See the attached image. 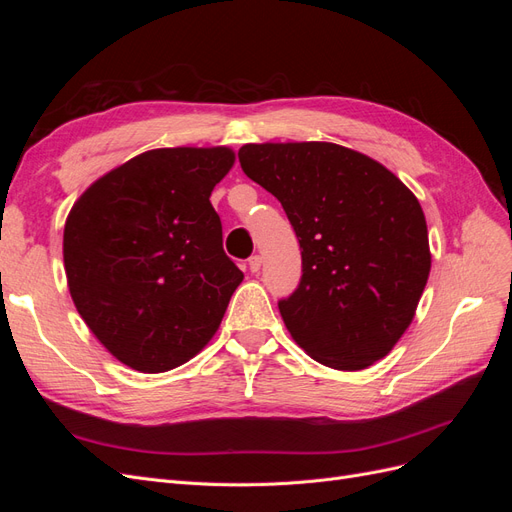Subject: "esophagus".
Here are the masks:
<instances>
[{
	"label": "esophagus",
	"instance_id": "1",
	"mask_svg": "<svg viewBox=\"0 0 512 512\" xmlns=\"http://www.w3.org/2000/svg\"><path fill=\"white\" fill-rule=\"evenodd\" d=\"M260 265H262V258H260V256H252L250 260H247V267H250L252 273H258V271H260Z\"/></svg>",
	"mask_w": 512,
	"mask_h": 512
}]
</instances>
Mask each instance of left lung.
<instances>
[{
  "label": "left lung",
  "mask_w": 512,
  "mask_h": 512,
  "mask_svg": "<svg viewBox=\"0 0 512 512\" xmlns=\"http://www.w3.org/2000/svg\"><path fill=\"white\" fill-rule=\"evenodd\" d=\"M239 162L280 200L301 245V282L277 303L294 342L333 369L384 359L431 269L416 196L380 162L335 143L243 145Z\"/></svg>",
  "instance_id": "left-lung-1"
}]
</instances>
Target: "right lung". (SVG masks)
Wrapping results in <instances>:
<instances>
[{
  "mask_svg": "<svg viewBox=\"0 0 512 512\" xmlns=\"http://www.w3.org/2000/svg\"><path fill=\"white\" fill-rule=\"evenodd\" d=\"M232 162L228 147L145 151L74 203L64 228L68 288L123 365L160 374L218 331L243 280L209 200Z\"/></svg>",
  "mask_w": 512,
  "mask_h": 512,
  "instance_id": "obj_1",
  "label": "right lung"
}]
</instances>
